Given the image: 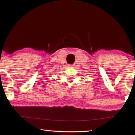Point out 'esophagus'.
I'll return each instance as SVG.
<instances>
[{"mask_svg":"<svg viewBox=\"0 0 135 135\" xmlns=\"http://www.w3.org/2000/svg\"><path fill=\"white\" fill-rule=\"evenodd\" d=\"M70 66H74V65H70Z\"/></svg>","mask_w":135,"mask_h":135,"instance_id":"obj_1","label":"esophagus"}]
</instances>
